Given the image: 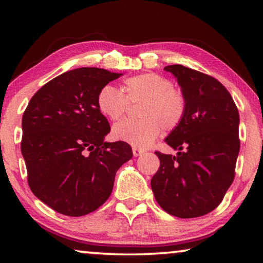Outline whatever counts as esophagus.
<instances>
[{"label":"esophagus","instance_id":"1","mask_svg":"<svg viewBox=\"0 0 263 263\" xmlns=\"http://www.w3.org/2000/svg\"><path fill=\"white\" fill-rule=\"evenodd\" d=\"M132 152H133V155H135V157H139V155H141L142 153H145V151L142 149V148L133 147V148H132Z\"/></svg>","mask_w":263,"mask_h":263}]
</instances>
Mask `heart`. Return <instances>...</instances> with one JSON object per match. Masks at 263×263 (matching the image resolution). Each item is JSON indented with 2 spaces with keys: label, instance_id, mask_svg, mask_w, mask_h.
Masks as SVG:
<instances>
[{
  "label": "heart",
  "instance_id": "b5f03b06",
  "mask_svg": "<svg viewBox=\"0 0 263 263\" xmlns=\"http://www.w3.org/2000/svg\"><path fill=\"white\" fill-rule=\"evenodd\" d=\"M100 112L111 121H117L126 112L128 103H140V119H125L112 128L115 139L133 147H148L157 139L161 127L176 128L184 119L186 97L169 79L157 73H144L124 80L119 90L111 84L102 87L96 99Z\"/></svg>",
  "mask_w": 263,
  "mask_h": 263
}]
</instances>
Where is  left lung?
<instances>
[{"label": "left lung", "instance_id": "8db88e82", "mask_svg": "<svg viewBox=\"0 0 263 263\" xmlns=\"http://www.w3.org/2000/svg\"><path fill=\"white\" fill-rule=\"evenodd\" d=\"M186 97V112L164 141L176 151L155 152L160 167L151 180L164 211L179 218L206 215L219 205L235 175L240 151L239 111L222 84L210 75L171 65Z\"/></svg>", "mask_w": 263, "mask_h": 263}]
</instances>
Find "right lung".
<instances>
[{
  "label": "right lung",
  "instance_id": "right-lung-1",
  "mask_svg": "<svg viewBox=\"0 0 263 263\" xmlns=\"http://www.w3.org/2000/svg\"><path fill=\"white\" fill-rule=\"evenodd\" d=\"M123 74L96 67L68 70L39 89L22 118L21 151L35 197L61 215L80 217L111 195L116 173L132 157L127 142H106L100 89Z\"/></svg>",
  "mask_w": 263,
  "mask_h": 263
}]
</instances>
